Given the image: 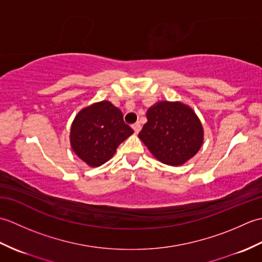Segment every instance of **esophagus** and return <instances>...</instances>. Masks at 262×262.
Wrapping results in <instances>:
<instances>
[{"label":"esophagus","instance_id":"1","mask_svg":"<svg viewBox=\"0 0 262 262\" xmlns=\"http://www.w3.org/2000/svg\"><path fill=\"white\" fill-rule=\"evenodd\" d=\"M133 129H134V132L137 134V133L141 130V124H140V122H135V124L133 125Z\"/></svg>","mask_w":262,"mask_h":262}]
</instances>
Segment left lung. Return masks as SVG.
I'll list each match as a JSON object with an SVG mask.
<instances>
[{"label": "left lung", "mask_w": 262, "mask_h": 262, "mask_svg": "<svg viewBox=\"0 0 262 262\" xmlns=\"http://www.w3.org/2000/svg\"><path fill=\"white\" fill-rule=\"evenodd\" d=\"M146 117L138 136L162 163L181 165L202 147L203 126L188 105L161 101L147 110Z\"/></svg>", "instance_id": "obj_1"}]
</instances>
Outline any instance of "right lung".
<instances>
[{
	"mask_svg": "<svg viewBox=\"0 0 262 262\" xmlns=\"http://www.w3.org/2000/svg\"><path fill=\"white\" fill-rule=\"evenodd\" d=\"M133 133L121 111L109 101H102L76 115L71 127V145L86 164L99 166L107 162Z\"/></svg>",
	"mask_w": 262,
	"mask_h": 262,
	"instance_id": "right-lung-1",
	"label": "right lung"
}]
</instances>
